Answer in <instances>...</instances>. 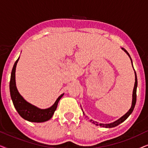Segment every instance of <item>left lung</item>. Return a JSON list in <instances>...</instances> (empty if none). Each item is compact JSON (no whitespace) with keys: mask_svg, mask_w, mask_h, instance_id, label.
<instances>
[{"mask_svg":"<svg viewBox=\"0 0 148 148\" xmlns=\"http://www.w3.org/2000/svg\"><path fill=\"white\" fill-rule=\"evenodd\" d=\"M122 49L124 50V51L126 52V53L128 54V56H129V58H131V62H132V60H131V58L130 55H129V54L128 53V52L125 49V48H122ZM133 65V64H132ZM135 86H134V88H133V100H132V105H131V108L129 109V110L127 112L126 114H125L124 116H123L121 118H120L119 119V120H117L115 121L114 123H110V124H98V123L96 122V121H92V120H90V121H91L92 123H94L96 125H100V126H102V127H106V128H112V127H114L117 126V125H119V124H121V123H123V121H125L126 119L128 118L129 115H130L131 113H132L133 109L135 108V104H136V100H137V75H136V73L135 71ZM84 113V115H85L84 112H83Z\"/></svg>","mask_w":148,"mask_h":148,"instance_id":"left-lung-1","label":"left lung"}]
</instances>
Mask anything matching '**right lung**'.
Returning <instances> with one entry per match:
<instances>
[{
	"label": "right lung",
	"mask_w": 148,
	"mask_h": 148,
	"mask_svg": "<svg viewBox=\"0 0 148 148\" xmlns=\"http://www.w3.org/2000/svg\"><path fill=\"white\" fill-rule=\"evenodd\" d=\"M19 58V57L14 64L9 84L10 94L14 106L20 116L25 120L34 123L45 122L52 118L54 111L57 108L58 103L64 94L60 95L56 100L55 103L47 109H40L25 101L18 92L15 84V69Z\"/></svg>",
	"instance_id": "obj_1"
}]
</instances>
